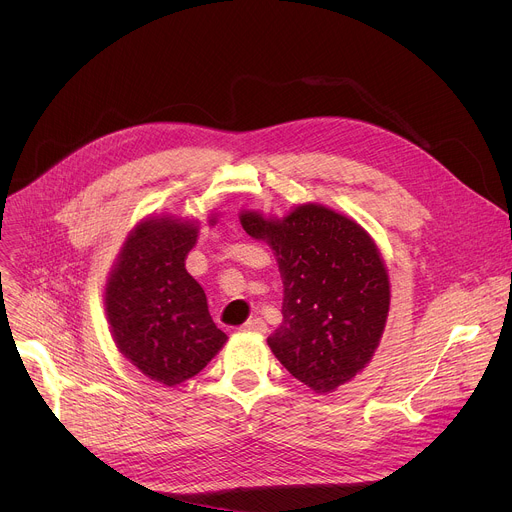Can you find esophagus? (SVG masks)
<instances>
[{"instance_id": "obj_1", "label": "esophagus", "mask_w": 512, "mask_h": 512, "mask_svg": "<svg viewBox=\"0 0 512 512\" xmlns=\"http://www.w3.org/2000/svg\"><path fill=\"white\" fill-rule=\"evenodd\" d=\"M243 328H245V330H251V332H257V334H265V332H267V324H265L261 318L249 320Z\"/></svg>"}]
</instances>
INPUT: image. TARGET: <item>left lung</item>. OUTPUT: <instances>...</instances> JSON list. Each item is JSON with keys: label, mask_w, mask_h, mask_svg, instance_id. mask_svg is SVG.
Returning <instances> with one entry per match:
<instances>
[{"label": "left lung", "mask_w": 512, "mask_h": 512, "mask_svg": "<svg viewBox=\"0 0 512 512\" xmlns=\"http://www.w3.org/2000/svg\"><path fill=\"white\" fill-rule=\"evenodd\" d=\"M241 225L279 265L283 322L267 338L275 358L316 393L354 379L379 346L391 302L371 235L322 204H300L281 221L245 210Z\"/></svg>", "instance_id": "left-lung-1"}]
</instances>
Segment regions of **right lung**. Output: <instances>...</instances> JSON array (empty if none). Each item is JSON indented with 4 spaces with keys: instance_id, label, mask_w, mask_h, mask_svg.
Here are the masks:
<instances>
[{
    "instance_id": "right-lung-1",
    "label": "right lung",
    "mask_w": 512,
    "mask_h": 512,
    "mask_svg": "<svg viewBox=\"0 0 512 512\" xmlns=\"http://www.w3.org/2000/svg\"><path fill=\"white\" fill-rule=\"evenodd\" d=\"M196 237V223L145 218L127 237L105 287L117 348L166 387L198 375L227 342L210 318L204 289L184 265Z\"/></svg>"
}]
</instances>
